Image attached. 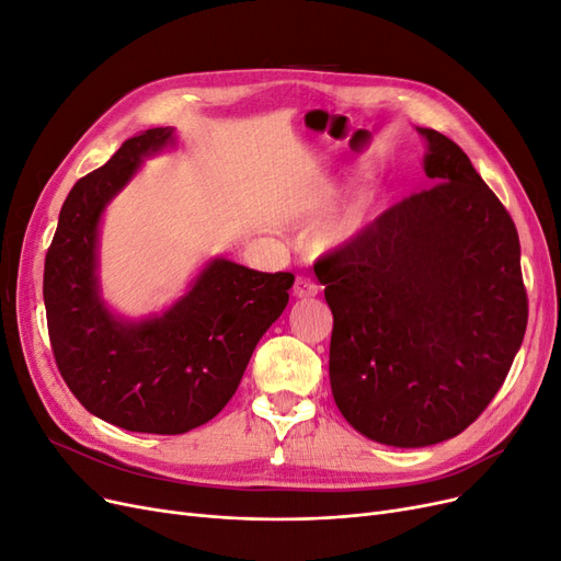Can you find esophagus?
<instances>
[{
  "instance_id": "obj_1",
  "label": "esophagus",
  "mask_w": 561,
  "mask_h": 561,
  "mask_svg": "<svg viewBox=\"0 0 561 561\" xmlns=\"http://www.w3.org/2000/svg\"><path fill=\"white\" fill-rule=\"evenodd\" d=\"M293 293H295V297H299V299L313 297V295H318V285H316L309 276H297V278H295Z\"/></svg>"
}]
</instances>
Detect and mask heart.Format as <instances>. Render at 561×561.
I'll return each instance as SVG.
<instances>
[{"label": "heart", "mask_w": 561, "mask_h": 561, "mask_svg": "<svg viewBox=\"0 0 561 561\" xmlns=\"http://www.w3.org/2000/svg\"><path fill=\"white\" fill-rule=\"evenodd\" d=\"M363 222H365V213H353L346 222L339 227V231H336V239H348V236H353V233H358L360 229H363Z\"/></svg>", "instance_id": "heart-1"}]
</instances>
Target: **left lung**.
Wrapping results in <instances>:
<instances>
[{
	"label": "left lung",
	"mask_w": 561,
	"mask_h": 561,
	"mask_svg": "<svg viewBox=\"0 0 561 561\" xmlns=\"http://www.w3.org/2000/svg\"><path fill=\"white\" fill-rule=\"evenodd\" d=\"M437 182L318 260L334 316L339 412L375 443L428 447L494 400L522 346L529 301L513 217L447 135L419 128Z\"/></svg>",
	"instance_id": "left-lung-1"
}]
</instances>
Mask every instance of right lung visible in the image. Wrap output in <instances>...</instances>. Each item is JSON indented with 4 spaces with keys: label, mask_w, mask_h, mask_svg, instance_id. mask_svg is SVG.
Returning a JSON list of instances; mask_svg holds the SVG:
<instances>
[{
    "label": "right lung",
    "mask_w": 561,
    "mask_h": 561,
    "mask_svg": "<svg viewBox=\"0 0 561 561\" xmlns=\"http://www.w3.org/2000/svg\"><path fill=\"white\" fill-rule=\"evenodd\" d=\"M175 145L149 128L67 194L46 252L44 304L56 365L91 414L133 433L180 435L208 423L239 388L295 276L213 260L163 316L124 320L100 297L98 227L142 159Z\"/></svg>",
    "instance_id": "right-lung-1"
}]
</instances>
